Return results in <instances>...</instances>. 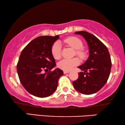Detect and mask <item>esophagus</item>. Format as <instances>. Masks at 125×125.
I'll use <instances>...</instances> for the list:
<instances>
[{
  "label": "esophagus",
  "mask_w": 125,
  "mask_h": 125,
  "mask_svg": "<svg viewBox=\"0 0 125 125\" xmlns=\"http://www.w3.org/2000/svg\"><path fill=\"white\" fill-rule=\"evenodd\" d=\"M69 73V71H64V74H66V73Z\"/></svg>",
  "instance_id": "1"
}]
</instances>
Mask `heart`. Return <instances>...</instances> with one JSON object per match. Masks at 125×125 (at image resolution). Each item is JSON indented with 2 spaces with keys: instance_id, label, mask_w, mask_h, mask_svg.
I'll return each mask as SVG.
<instances>
[{
  "instance_id": "b5f03b06",
  "label": "heart",
  "mask_w": 125,
  "mask_h": 125,
  "mask_svg": "<svg viewBox=\"0 0 125 125\" xmlns=\"http://www.w3.org/2000/svg\"><path fill=\"white\" fill-rule=\"evenodd\" d=\"M64 42L71 46L73 48L76 49V54L81 59L85 57V53L81 48L83 47V42L78 37L71 36L64 40ZM51 53L55 59H60L61 57V47L59 42H55L53 44L51 48ZM80 64V60L78 58L73 59H65L58 63V66L63 71H69L75 66Z\"/></svg>"
}]
</instances>
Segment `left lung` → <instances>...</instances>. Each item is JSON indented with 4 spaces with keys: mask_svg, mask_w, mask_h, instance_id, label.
<instances>
[{
    "mask_svg": "<svg viewBox=\"0 0 125 125\" xmlns=\"http://www.w3.org/2000/svg\"><path fill=\"white\" fill-rule=\"evenodd\" d=\"M82 35L88 43L89 56L87 60L78 66L82 72L73 82L75 89L83 94H92L99 91L108 80L112 61L107 47L92 34L86 31L76 32Z\"/></svg>",
    "mask_w": 125,
    "mask_h": 125,
    "instance_id": "obj_1",
    "label": "left lung"
}]
</instances>
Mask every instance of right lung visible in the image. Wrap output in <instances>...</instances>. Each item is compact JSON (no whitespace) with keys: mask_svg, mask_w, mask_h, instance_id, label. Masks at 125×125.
<instances>
[{"mask_svg":"<svg viewBox=\"0 0 125 125\" xmlns=\"http://www.w3.org/2000/svg\"><path fill=\"white\" fill-rule=\"evenodd\" d=\"M59 38V35L39 36L27 44L20 55L17 64L20 81L27 92L36 97L44 98L52 94L64 74L59 68L51 71L56 66L51 48Z\"/></svg>","mask_w":125,"mask_h":125,"instance_id":"add662e5","label":"right lung"}]
</instances>
